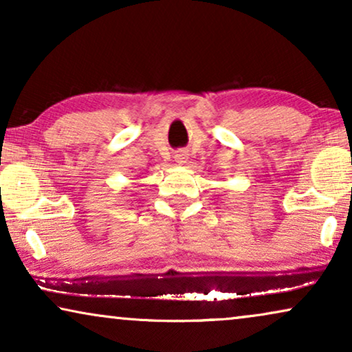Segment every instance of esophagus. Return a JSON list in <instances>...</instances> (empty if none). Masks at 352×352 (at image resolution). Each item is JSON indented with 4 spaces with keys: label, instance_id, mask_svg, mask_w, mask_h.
Returning a JSON list of instances; mask_svg holds the SVG:
<instances>
[{
    "label": "esophagus",
    "instance_id": "34e87169",
    "mask_svg": "<svg viewBox=\"0 0 352 352\" xmlns=\"http://www.w3.org/2000/svg\"><path fill=\"white\" fill-rule=\"evenodd\" d=\"M175 160H176V163H179V165H184V163L187 162V153L184 151H179L175 155Z\"/></svg>",
    "mask_w": 352,
    "mask_h": 352
}]
</instances>
